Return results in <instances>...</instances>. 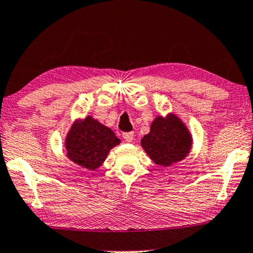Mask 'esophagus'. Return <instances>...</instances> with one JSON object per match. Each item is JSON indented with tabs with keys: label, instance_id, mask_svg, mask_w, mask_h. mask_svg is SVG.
<instances>
[{
	"label": "esophagus",
	"instance_id": "obj_1",
	"mask_svg": "<svg viewBox=\"0 0 253 253\" xmlns=\"http://www.w3.org/2000/svg\"><path fill=\"white\" fill-rule=\"evenodd\" d=\"M124 140L126 141V142H132L134 140V133L133 132H129V133H124Z\"/></svg>",
	"mask_w": 253,
	"mask_h": 253
}]
</instances>
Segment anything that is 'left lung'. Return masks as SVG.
<instances>
[{
	"label": "left lung",
	"mask_w": 253,
	"mask_h": 253,
	"mask_svg": "<svg viewBox=\"0 0 253 253\" xmlns=\"http://www.w3.org/2000/svg\"><path fill=\"white\" fill-rule=\"evenodd\" d=\"M192 142L186 125L176 114L169 113L155 118L150 132L141 140V146L155 164L170 167L190 154Z\"/></svg>",
	"instance_id": "1"
}]
</instances>
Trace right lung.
<instances>
[{
  "label": "right lung",
  "instance_id": "add662e5",
  "mask_svg": "<svg viewBox=\"0 0 253 253\" xmlns=\"http://www.w3.org/2000/svg\"><path fill=\"white\" fill-rule=\"evenodd\" d=\"M119 143L112 129L87 116L74 121L65 147L70 161L87 170H96L106 160L110 150Z\"/></svg>",
  "mask_w": 253,
  "mask_h": 253
}]
</instances>
